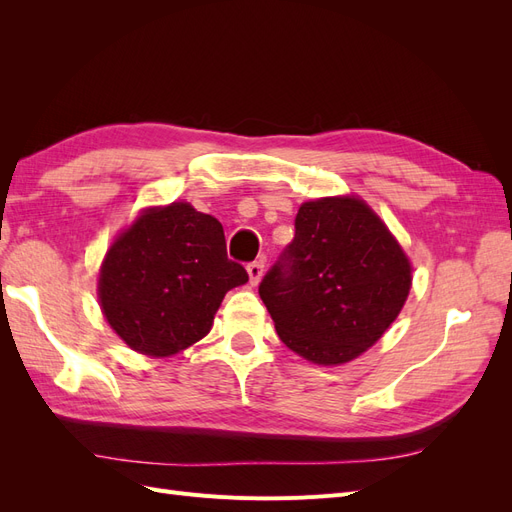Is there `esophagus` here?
Returning <instances> with one entry per match:
<instances>
[{
	"instance_id": "esophagus-1",
	"label": "esophagus",
	"mask_w": 512,
	"mask_h": 512,
	"mask_svg": "<svg viewBox=\"0 0 512 512\" xmlns=\"http://www.w3.org/2000/svg\"><path fill=\"white\" fill-rule=\"evenodd\" d=\"M262 273H265V262H262V260H256V262H250V265H247V275H250L252 286L260 284Z\"/></svg>"
}]
</instances>
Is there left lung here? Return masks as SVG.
<instances>
[{
  "label": "left lung",
  "mask_w": 512,
  "mask_h": 512,
  "mask_svg": "<svg viewBox=\"0 0 512 512\" xmlns=\"http://www.w3.org/2000/svg\"><path fill=\"white\" fill-rule=\"evenodd\" d=\"M294 239L258 292L282 342L314 365H344L391 327L412 288V262L361 196L307 200Z\"/></svg>",
  "instance_id": "left-lung-1"
}]
</instances>
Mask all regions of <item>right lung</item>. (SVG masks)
<instances>
[{"label": "right lung", "instance_id": "right-lung-1", "mask_svg": "<svg viewBox=\"0 0 512 512\" xmlns=\"http://www.w3.org/2000/svg\"><path fill=\"white\" fill-rule=\"evenodd\" d=\"M247 273L226 256L222 224L185 200L145 207L117 232L98 273V303L117 337L151 359L203 339Z\"/></svg>", "mask_w": 512, "mask_h": 512}]
</instances>
